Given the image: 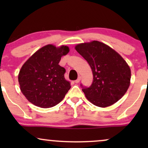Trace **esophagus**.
I'll return each instance as SVG.
<instances>
[{
	"label": "esophagus",
	"instance_id": "esophagus-1",
	"mask_svg": "<svg viewBox=\"0 0 148 148\" xmlns=\"http://www.w3.org/2000/svg\"><path fill=\"white\" fill-rule=\"evenodd\" d=\"M80 81H81V76L78 77V79L74 81V83H75V84H78V83L80 82Z\"/></svg>",
	"mask_w": 148,
	"mask_h": 148
}]
</instances>
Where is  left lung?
Returning a JSON list of instances; mask_svg holds the SVG:
<instances>
[{"label": "left lung", "mask_w": 148, "mask_h": 148, "mask_svg": "<svg viewBox=\"0 0 148 148\" xmlns=\"http://www.w3.org/2000/svg\"><path fill=\"white\" fill-rule=\"evenodd\" d=\"M75 49L90 66L92 84L84 88L86 98L97 106L108 107L125 95L130 85V66L118 52L99 41L78 44Z\"/></svg>", "instance_id": "obj_1"}]
</instances>
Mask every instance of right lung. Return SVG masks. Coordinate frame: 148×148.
Instances as JSON below:
<instances>
[{
  "label": "right lung",
  "instance_id": "1",
  "mask_svg": "<svg viewBox=\"0 0 148 148\" xmlns=\"http://www.w3.org/2000/svg\"><path fill=\"white\" fill-rule=\"evenodd\" d=\"M69 51L67 46L47 45L37 50L25 62L18 75L21 92L33 104L51 108L60 103L70 89L64 79L65 69L58 64Z\"/></svg>",
  "mask_w": 148,
  "mask_h": 148
}]
</instances>
